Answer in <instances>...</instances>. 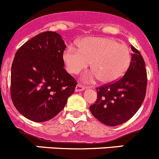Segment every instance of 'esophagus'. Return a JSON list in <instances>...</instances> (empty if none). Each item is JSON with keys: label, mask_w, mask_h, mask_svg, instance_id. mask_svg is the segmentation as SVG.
I'll list each match as a JSON object with an SVG mask.
<instances>
[{"label": "esophagus", "mask_w": 159, "mask_h": 159, "mask_svg": "<svg viewBox=\"0 0 159 159\" xmlns=\"http://www.w3.org/2000/svg\"><path fill=\"white\" fill-rule=\"evenodd\" d=\"M85 89V87L83 86V85L80 84V83H78L77 85H76V89H75V90L76 91V92H80V91H83Z\"/></svg>", "instance_id": "esophagus-1"}]
</instances>
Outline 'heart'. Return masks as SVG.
I'll return each mask as SVG.
<instances>
[{
  "instance_id": "heart-1",
  "label": "heart",
  "mask_w": 159,
  "mask_h": 159,
  "mask_svg": "<svg viewBox=\"0 0 159 159\" xmlns=\"http://www.w3.org/2000/svg\"><path fill=\"white\" fill-rule=\"evenodd\" d=\"M62 60L71 74H78L90 62L93 72L85 75L83 80L92 82L98 78L101 83H109L125 74L131 54L126 45L117 43L114 39L88 37L79 41L78 48L67 46L62 53Z\"/></svg>"
}]
</instances>
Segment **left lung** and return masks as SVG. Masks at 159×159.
I'll return each instance as SVG.
<instances>
[{
    "mask_svg": "<svg viewBox=\"0 0 159 159\" xmlns=\"http://www.w3.org/2000/svg\"><path fill=\"white\" fill-rule=\"evenodd\" d=\"M133 54L125 76L110 84L97 87V99L89 107L93 115L103 125L117 126L131 118L142 104L147 89L145 62L131 45Z\"/></svg>",
    "mask_w": 159,
    "mask_h": 159,
    "instance_id": "obj_1",
    "label": "left lung"
}]
</instances>
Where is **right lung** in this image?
<instances>
[{
  "label": "right lung",
  "instance_id": "right-lung-1",
  "mask_svg": "<svg viewBox=\"0 0 159 159\" xmlns=\"http://www.w3.org/2000/svg\"><path fill=\"white\" fill-rule=\"evenodd\" d=\"M62 36L45 31L21 45L11 66V97L18 112L34 122L56 117L74 93L76 81L64 69Z\"/></svg>",
  "mask_w": 159,
  "mask_h": 159
}]
</instances>
